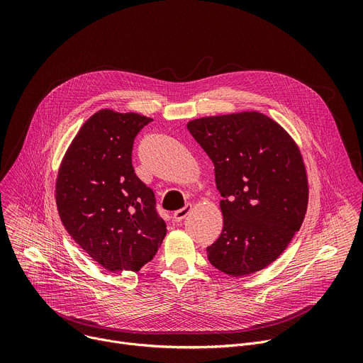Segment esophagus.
<instances>
[{
    "instance_id": "1",
    "label": "esophagus",
    "mask_w": 363,
    "mask_h": 363,
    "mask_svg": "<svg viewBox=\"0 0 363 363\" xmlns=\"http://www.w3.org/2000/svg\"><path fill=\"white\" fill-rule=\"evenodd\" d=\"M191 208H192V205L191 203H186L184 208H181V210H177L175 213H174V220L177 221V223H181L188 214H189V211H191Z\"/></svg>"
}]
</instances>
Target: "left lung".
Listing matches in <instances>:
<instances>
[{"mask_svg": "<svg viewBox=\"0 0 363 363\" xmlns=\"http://www.w3.org/2000/svg\"><path fill=\"white\" fill-rule=\"evenodd\" d=\"M188 130L213 161L223 196L224 227L206 247L210 263L234 277L267 267L300 230L307 210L298 147L257 112L196 119Z\"/></svg>", "mask_w": 363, "mask_h": 363, "instance_id": "left-lung-1", "label": "left lung"}]
</instances>
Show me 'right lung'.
Here are the masks:
<instances>
[{
  "label": "right lung",
  "mask_w": 363,
  "mask_h": 363,
  "mask_svg": "<svg viewBox=\"0 0 363 363\" xmlns=\"http://www.w3.org/2000/svg\"><path fill=\"white\" fill-rule=\"evenodd\" d=\"M150 122L138 113H94L59 169L56 201L62 223L109 272H139L167 235L155 192L132 165L135 138Z\"/></svg>",
  "instance_id": "right-lung-1"
}]
</instances>
